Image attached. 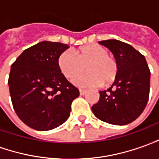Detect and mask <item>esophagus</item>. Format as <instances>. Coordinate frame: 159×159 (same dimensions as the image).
Wrapping results in <instances>:
<instances>
[{"mask_svg": "<svg viewBox=\"0 0 159 159\" xmlns=\"http://www.w3.org/2000/svg\"><path fill=\"white\" fill-rule=\"evenodd\" d=\"M79 92H80V94H81V95H84V94H85V93H87V90L82 89H80Z\"/></svg>", "mask_w": 159, "mask_h": 159, "instance_id": "1", "label": "esophagus"}]
</instances>
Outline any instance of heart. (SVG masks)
Instances as JSON below:
<instances>
[{
  "mask_svg": "<svg viewBox=\"0 0 159 159\" xmlns=\"http://www.w3.org/2000/svg\"><path fill=\"white\" fill-rule=\"evenodd\" d=\"M87 64L86 73L75 75ZM60 71L66 78L80 88H93L104 83H113L118 72L116 59L108 54V50L99 44H89L80 48L76 53L70 50L61 52L58 59Z\"/></svg>",
  "mask_w": 159,
  "mask_h": 159,
  "instance_id": "b5f03b06",
  "label": "heart"
}]
</instances>
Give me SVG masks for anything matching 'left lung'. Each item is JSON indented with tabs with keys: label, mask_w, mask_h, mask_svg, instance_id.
<instances>
[{
	"label": "left lung",
	"mask_w": 159,
	"mask_h": 159,
	"mask_svg": "<svg viewBox=\"0 0 159 159\" xmlns=\"http://www.w3.org/2000/svg\"><path fill=\"white\" fill-rule=\"evenodd\" d=\"M113 53L118 72L112 85L100 91L92 107L94 116L114 125H126L136 119L147 106L150 91V70L147 60L131 45L118 40L99 42Z\"/></svg>",
	"instance_id": "1"
}]
</instances>
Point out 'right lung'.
Wrapping results in <instances>:
<instances>
[{
  "label": "right lung",
  "instance_id": "add662e5",
  "mask_svg": "<svg viewBox=\"0 0 159 159\" xmlns=\"http://www.w3.org/2000/svg\"><path fill=\"white\" fill-rule=\"evenodd\" d=\"M60 42L43 41L25 49L11 66L8 86L16 114L27 126L39 131L55 129L70 117L79 90L58 66Z\"/></svg>",
  "mask_w": 159,
  "mask_h": 159
}]
</instances>
